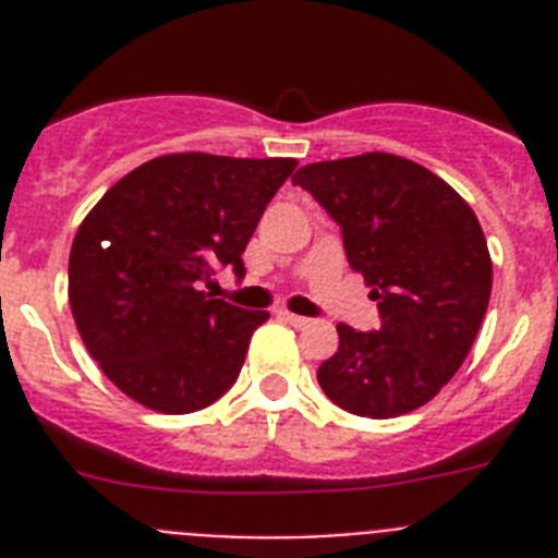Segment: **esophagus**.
I'll return each instance as SVG.
<instances>
[{
    "label": "esophagus",
    "mask_w": 558,
    "mask_h": 558,
    "mask_svg": "<svg viewBox=\"0 0 558 558\" xmlns=\"http://www.w3.org/2000/svg\"><path fill=\"white\" fill-rule=\"evenodd\" d=\"M279 318H282V322H288V324H293V327H307L310 324V318H304V315H295V313H288V310H282V313H279Z\"/></svg>",
    "instance_id": "1"
}]
</instances>
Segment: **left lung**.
Wrapping results in <instances>:
<instances>
[{
    "label": "left lung",
    "instance_id": "8db88e82",
    "mask_svg": "<svg viewBox=\"0 0 558 558\" xmlns=\"http://www.w3.org/2000/svg\"><path fill=\"white\" fill-rule=\"evenodd\" d=\"M293 184L340 226L379 310L374 332L338 324L318 386L357 416L416 411L461 368L489 307L492 259L475 211L436 172L391 153L315 161Z\"/></svg>",
    "mask_w": 558,
    "mask_h": 558
}]
</instances>
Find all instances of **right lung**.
Here are the masks:
<instances>
[{
  "label": "right lung",
  "instance_id": "1",
  "mask_svg": "<svg viewBox=\"0 0 558 558\" xmlns=\"http://www.w3.org/2000/svg\"><path fill=\"white\" fill-rule=\"evenodd\" d=\"M295 159L170 153L131 170L81 223L69 304L113 386L161 413H192L234 386L265 310L204 293L243 251Z\"/></svg>",
  "mask_w": 558,
  "mask_h": 558
}]
</instances>
